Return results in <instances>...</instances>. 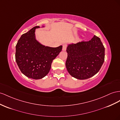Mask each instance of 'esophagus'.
Returning <instances> with one entry per match:
<instances>
[{"label": "esophagus", "mask_w": 120, "mask_h": 120, "mask_svg": "<svg viewBox=\"0 0 120 120\" xmlns=\"http://www.w3.org/2000/svg\"><path fill=\"white\" fill-rule=\"evenodd\" d=\"M67 46L66 45H63V51H66V49H67Z\"/></svg>", "instance_id": "obj_1"}]
</instances>
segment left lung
<instances>
[{"label":"left lung","instance_id":"obj_1","mask_svg":"<svg viewBox=\"0 0 120 120\" xmlns=\"http://www.w3.org/2000/svg\"><path fill=\"white\" fill-rule=\"evenodd\" d=\"M105 49L95 35L89 41L68 45L66 66L72 77L85 80L98 72L105 61Z\"/></svg>","mask_w":120,"mask_h":120}]
</instances>
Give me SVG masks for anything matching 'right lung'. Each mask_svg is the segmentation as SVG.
<instances>
[{
  "mask_svg": "<svg viewBox=\"0 0 120 120\" xmlns=\"http://www.w3.org/2000/svg\"><path fill=\"white\" fill-rule=\"evenodd\" d=\"M34 27L22 34L15 46V61L21 72L26 76L40 79L46 76L52 60L62 50L63 46L50 47L42 45L36 39Z\"/></svg>",
  "mask_w": 120,
  "mask_h": 120,
  "instance_id": "right-lung-1",
  "label": "right lung"
}]
</instances>
